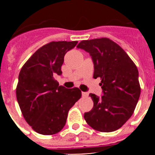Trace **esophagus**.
Masks as SVG:
<instances>
[{
    "label": "esophagus",
    "mask_w": 155,
    "mask_h": 155,
    "mask_svg": "<svg viewBox=\"0 0 155 155\" xmlns=\"http://www.w3.org/2000/svg\"><path fill=\"white\" fill-rule=\"evenodd\" d=\"M88 95V93L87 92H84V91H82V96L83 97H87Z\"/></svg>",
    "instance_id": "obj_1"
}]
</instances>
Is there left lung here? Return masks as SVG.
Here are the masks:
<instances>
[{"instance_id":"8db88e82","label":"left lung","mask_w":155,"mask_h":155,"mask_svg":"<svg viewBox=\"0 0 155 155\" xmlns=\"http://www.w3.org/2000/svg\"><path fill=\"white\" fill-rule=\"evenodd\" d=\"M90 53L94 63L93 78H101L103 94L89 96L94 102L84 114L87 124L99 132H113L130 118L140 94L138 70L130 57L108 38L83 40L77 46Z\"/></svg>"}]
</instances>
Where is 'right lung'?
Wrapping results in <instances>:
<instances>
[{
  "label": "right lung",
  "mask_w": 155,
  "mask_h": 155,
  "mask_svg": "<svg viewBox=\"0 0 155 155\" xmlns=\"http://www.w3.org/2000/svg\"><path fill=\"white\" fill-rule=\"evenodd\" d=\"M78 41L50 42L42 46L23 65L16 97L25 121L35 132L53 135L64 128L70 109L81 97L78 87L68 89L54 79L61 75L64 55Z\"/></svg>",
  "instance_id": "add662e5"
}]
</instances>
